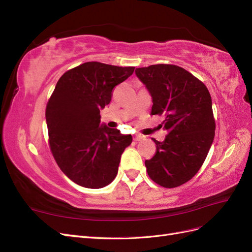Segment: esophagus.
Returning <instances> with one entry per match:
<instances>
[{
    "label": "esophagus",
    "instance_id": "esophagus-1",
    "mask_svg": "<svg viewBox=\"0 0 252 252\" xmlns=\"http://www.w3.org/2000/svg\"><path fill=\"white\" fill-rule=\"evenodd\" d=\"M144 138L142 135H140V134H135L134 135V138H133V140L135 141V142H140V141H142Z\"/></svg>",
    "mask_w": 252,
    "mask_h": 252
}]
</instances>
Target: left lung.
I'll return each instance as SVG.
<instances>
[{"instance_id":"left-lung-1","label":"left lung","mask_w":252,"mask_h":252,"mask_svg":"<svg viewBox=\"0 0 252 252\" xmlns=\"http://www.w3.org/2000/svg\"><path fill=\"white\" fill-rule=\"evenodd\" d=\"M136 77L152 97L151 114L163 116L168 134L145 161L149 178L165 188L191 180L200 170L215 139L216 122L209 91L184 68L158 64L136 68Z\"/></svg>"}]
</instances>
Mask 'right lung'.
<instances>
[{
    "instance_id": "1",
    "label": "right lung",
    "mask_w": 252,
    "mask_h": 252,
    "mask_svg": "<svg viewBox=\"0 0 252 252\" xmlns=\"http://www.w3.org/2000/svg\"><path fill=\"white\" fill-rule=\"evenodd\" d=\"M133 71L134 67L87 62L58 81L46 107L49 147L60 169L75 184L97 189L117 177L132 136L100 125V110L110 103L112 89Z\"/></svg>"
}]
</instances>
